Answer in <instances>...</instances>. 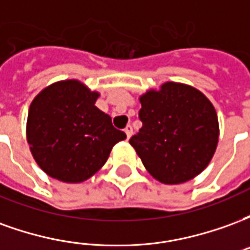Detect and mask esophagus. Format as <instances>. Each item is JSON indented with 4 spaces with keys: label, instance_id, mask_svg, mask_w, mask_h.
<instances>
[{
    "label": "esophagus",
    "instance_id": "1",
    "mask_svg": "<svg viewBox=\"0 0 250 250\" xmlns=\"http://www.w3.org/2000/svg\"><path fill=\"white\" fill-rule=\"evenodd\" d=\"M125 135H127V138H131V135H132V125H128L127 127L125 128Z\"/></svg>",
    "mask_w": 250,
    "mask_h": 250
}]
</instances>
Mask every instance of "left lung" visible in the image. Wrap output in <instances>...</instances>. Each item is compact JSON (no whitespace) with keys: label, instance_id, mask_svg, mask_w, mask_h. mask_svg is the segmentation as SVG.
<instances>
[{"label":"left lung","instance_id":"8db88e82","mask_svg":"<svg viewBox=\"0 0 250 250\" xmlns=\"http://www.w3.org/2000/svg\"><path fill=\"white\" fill-rule=\"evenodd\" d=\"M139 100L143 125L130 145L147 171L166 185L184 184L202 173L220 135L209 99L191 85L167 82Z\"/></svg>","mask_w":250,"mask_h":250}]
</instances>
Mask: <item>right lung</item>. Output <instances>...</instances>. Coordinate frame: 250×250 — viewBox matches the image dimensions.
<instances>
[{
    "label": "right lung",
    "instance_id": "obj_1",
    "mask_svg": "<svg viewBox=\"0 0 250 250\" xmlns=\"http://www.w3.org/2000/svg\"><path fill=\"white\" fill-rule=\"evenodd\" d=\"M99 93L79 80L44 88L30 104L26 141L41 170L66 184L91 178L125 141L111 118L95 105Z\"/></svg>",
    "mask_w": 250,
    "mask_h": 250
}]
</instances>
